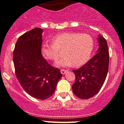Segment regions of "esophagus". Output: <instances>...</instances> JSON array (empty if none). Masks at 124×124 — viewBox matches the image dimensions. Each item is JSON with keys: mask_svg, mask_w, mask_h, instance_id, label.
<instances>
[{"mask_svg": "<svg viewBox=\"0 0 124 124\" xmlns=\"http://www.w3.org/2000/svg\"><path fill=\"white\" fill-rule=\"evenodd\" d=\"M67 71H68L67 70H61V73L62 74H64Z\"/></svg>", "mask_w": 124, "mask_h": 124, "instance_id": "obj_1", "label": "esophagus"}]
</instances>
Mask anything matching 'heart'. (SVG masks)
<instances>
[{"instance_id":"obj_1","label":"heart","mask_w":124,"mask_h":124,"mask_svg":"<svg viewBox=\"0 0 124 124\" xmlns=\"http://www.w3.org/2000/svg\"><path fill=\"white\" fill-rule=\"evenodd\" d=\"M53 43L45 42L41 53L47 60H56L63 51L64 56L56 62L58 66L83 65L88 60L94 46L93 39L89 35L79 33H62L52 38Z\"/></svg>"}]
</instances>
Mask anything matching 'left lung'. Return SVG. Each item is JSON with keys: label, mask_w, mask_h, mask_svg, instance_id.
<instances>
[{"label": "left lung", "mask_w": 124, "mask_h": 124, "mask_svg": "<svg viewBox=\"0 0 124 124\" xmlns=\"http://www.w3.org/2000/svg\"><path fill=\"white\" fill-rule=\"evenodd\" d=\"M98 42L97 53L82 67L73 70L76 76L73 91L81 99L94 96L103 86L108 73L109 53L107 41L99 35Z\"/></svg>", "instance_id": "left-lung-1"}]
</instances>
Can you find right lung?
Returning a JSON list of instances; mask_svg holds the SVG:
<instances>
[{
	"label": "right lung",
	"mask_w": 124,
	"mask_h": 124,
	"mask_svg": "<svg viewBox=\"0 0 124 124\" xmlns=\"http://www.w3.org/2000/svg\"><path fill=\"white\" fill-rule=\"evenodd\" d=\"M43 30L35 28L18 38L13 53L16 77L24 90L36 99L52 96L62 76L60 70L49 64L41 54Z\"/></svg>",
	"instance_id": "right-lung-1"
}]
</instances>
